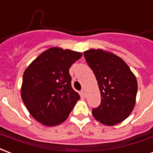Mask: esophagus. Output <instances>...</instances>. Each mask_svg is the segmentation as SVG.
<instances>
[{
	"mask_svg": "<svg viewBox=\"0 0 153 153\" xmlns=\"http://www.w3.org/2000/svg\"><path fill=\"white\" fill-rule=\"evenodd\" d=\"M81 96L83 97V98H85V97H86V94H85V90H81Z\"/></svg>",
	"mask_w": 153,
	"mask_h": 153,
	"instance_id": "esophagus-1",
	"label": "esophagus"
}]
</instances>
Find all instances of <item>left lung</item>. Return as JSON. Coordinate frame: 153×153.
<instances>
[{
	"label": "left lung",
	"mask_w": 153,
	"mask_h": 153,
	"mask_svg": "<svg viewBox=\"0 0 153 153\" xmlns=\"http://www.w3.org/2000/svg\"><path fill=\"white\" fill-rule=\"evenodd\" d=\"M84 55L95 75L101 94V104L92 110L94 117L108 126L121 123L135 105V76L122 59L110 51L90 49Z\"/></svg>",
	"instance_id": "obj_1"
}]
</instances>
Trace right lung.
Masks as SVG:
<instances>
[{
	"mask_svg": "<svg viewBox=\"0 0 153 153\" xmlns=\"http://www.w3.org/2000/svg\"><path fill=\"white\" fill-rule=\"evenodd\" d=\"M81 52L51 47L36 57L23 72L21 98L36 121L45 126L63 123L80 94L72 87L69 68Z\"/></svg>",
	"mask_w": 153,
	"mask_h": 153,
	"instance_id": "add662e5",
	"label": "right lung"
}]
</instances>
